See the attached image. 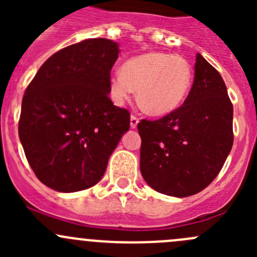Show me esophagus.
Listing matches in <instances>:
<instances>
[{"instance_id":"34e87169","label":"esophagus","mask_w":257,"mask_h":257,"mask_svg":"<svg viewBox=\"0 0 257 257\" xmlns=\"http://www.w3.org/2000/svg\"><path fill=\"white\" fill-rule=\"evenodd\" d=\"M138 123H139V119L137 118L136 115H131V128L136 129L137 125H138Z\"/></svg>"}]
</instances>
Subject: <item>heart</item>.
<instances>
[{
  "mask_svg": "<svg viewBox=\"0 0 257 257\" xmlns=\"http://www.w3.org/2000/svg\"><path fill=\"white\" fill-rule=\"evenodd\" d=\"M193 67L179 54L147 52L132 57L120 72L109 78V94L121 105L137 89V99L150 115H163L177 109L193 84Z\"/></svg>",
  "mask_w": 257,
  "mask_h": 257,
  "instance_id": "1",
  "label": "heart"
}]
</instances>
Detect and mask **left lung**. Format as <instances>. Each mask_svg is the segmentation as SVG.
<instances>
[{
    "mask_svg": "<svg viewBox=\"0 0 257 257\" xmlns=\"http://www.w3.org/2000/svg\"><path fill=\"white\" fill-rule=\"evenodd\" d=\"M193 87L183 105L138 124L141 173L158 193L186 198L200 193L231 152L232 104L219 72L196 54Z\"/></svg>",
    "mask_w": 257,
    "mask_h": 257,
    "instance_id": "8db88e82",
    "label": "left lung"
}]
</instances>
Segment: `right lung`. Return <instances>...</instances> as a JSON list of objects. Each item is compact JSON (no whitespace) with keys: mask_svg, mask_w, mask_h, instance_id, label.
Returning a JSON list of instances; mask_svg holds the SVG:
<instances>
[{"mask_svg":"<svg viewBox=\"0 0 257 257\" xmlns=\"http://www.w3.org/2000/svg\"><path fill=\"white\" fill-rule=\"evenodd\" d=\"M119 45L89 38L61 49L38 69L22 99L18 136L36 177L59 193L95 185L131 116L109 99Z\"/></svg>","mask_w":257,"mask_h":257,"instance_id":"obj_1","label":"right lung"}]
</instances>
